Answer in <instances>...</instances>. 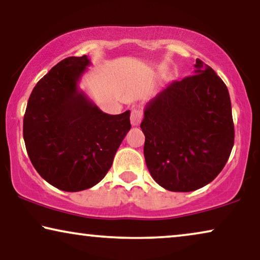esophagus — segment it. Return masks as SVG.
<instances>
[{"label":"esophagus","instance_id":"esophagus-1","mask_svg":"<svg viewBox=\"0 0 260 260\" xmlns=\"http://www.w3.org/2000/svg\"><path fill=\"white\" fill-rule=\"evenodd\" d=\"M142 116H143V112H142L141 109H134L133 111H131V116H130L131 125L134 126L138 125L142 120Z\"/></svg>","mask_w":260,"mask_h":260}]
</instances>
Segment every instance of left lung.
Here are the masks:
<instances>
[{
  "label": "left lung",
  "instance_id": "obj_1",
  "mask_svg": "<svg viewBox=\"0 0 260 260\" xmlns=\"http://www.w3.org/2000/svg\"><path fill=\"white\" fill-rule=\"evenodd\" d=\"M141 129L152 179L170 191L197 190L219 175L232 151L229 90L197 59L193 76L168 84L147 103Z\"/></svg>",
  "mask_w": 260,
  "mask_h": 260
}]
</instances>
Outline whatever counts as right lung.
I'll return each instance as SVG.
<instances>
[{
	"label": "right lung",
	"instance_id": "obj_1",
	"mask_svg": "<svg viewBox=\"0 0 260 260\" xmlns=\"http://www.w3.org/2000/svg\"><path fill=\"white\" fill-rule=\"evenodd\" d=\"M90 65L87 55L56 63L35 85L23 117L31 165L42 179L65 191L101 182L131 127L130 111L108 115L79 88Z\"/></svg>",
	"mask_w": 260,
	"mask_h": 260
}]
</instances>
